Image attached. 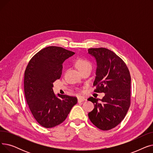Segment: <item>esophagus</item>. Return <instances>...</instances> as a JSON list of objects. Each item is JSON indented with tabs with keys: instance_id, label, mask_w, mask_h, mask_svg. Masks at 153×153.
Instances as JSON below:
<instances>
[{
	"instance_id": "34e87169",
	"label": "esophagus",
	"mask_w": 153,
	"mask_h": 153,
	"mask_svg": "<svg viewBox=\"0 0 153 153\" xmlns=\"http://www.w3.org/2000/svg\"><path fill=\"white\" fill-rule=\"evenodd\" d=\"M77 100H78V102H82L85 101L86 99L84 97H82V96H79V97H77Z\"/></svg>"
}]
</instances>
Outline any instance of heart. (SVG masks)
Here are the masks:
<instances>
[{
    "label": "heart",
    "instance_id": "obj_1",
    "mask_svg": "<svg viewBox=\"0 0 153 153\" xmlns=\"http://www.w3.org/2000/svg\"><path fill=\"white\" fill-rule=\"evenodd\" d=\"M76 67L79 71H81L87 68H91V63L87 59H79L76 61Z\"/></svg>",
    "mask_w": 153,
    "mask_h": 153
}]
</instances>
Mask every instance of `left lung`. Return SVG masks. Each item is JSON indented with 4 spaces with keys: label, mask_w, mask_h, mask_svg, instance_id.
I'll return each instance as SVG.
<instances>
[{
    "label": "left lung",
    "mask_w": 153,
    "mask_h": 153,
    "mask_svg": "<svg viewBox=\"0 0 153 153\" xmlns=\"http://www.w3.org/2000/svg\"><path fill=\"white\" fill-rule=\"evenodd\" d=\"M88 53L97 62L96 77L93 84L96 86L94 91L105 93L102 99L92 97L88 99L94 105L88 116L100 130H109L122 121L130 108V71L125 62L107 48H90Z\"/></svg>",
    "instance_id": "8db88e82"
}]
</instances>
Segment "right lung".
<instances>
[{"label":"right lung","mask_w":153,"mask_h":153,"mask_svg":"<svg viewBox=\"0 0 153 153\" xmlns=\"http://www.w3.org/2000/svg\"><path fill=\"white\" fill-rule=\"evenodd\" d=\"M75 53L59 46H48L35 54L24 76V92L29 108L37 122L49 128L62 123L77 103L76 97L53 92V82L62 74V63Z\"/></svg>","instance_id":"obj_1"}]
</instances>
